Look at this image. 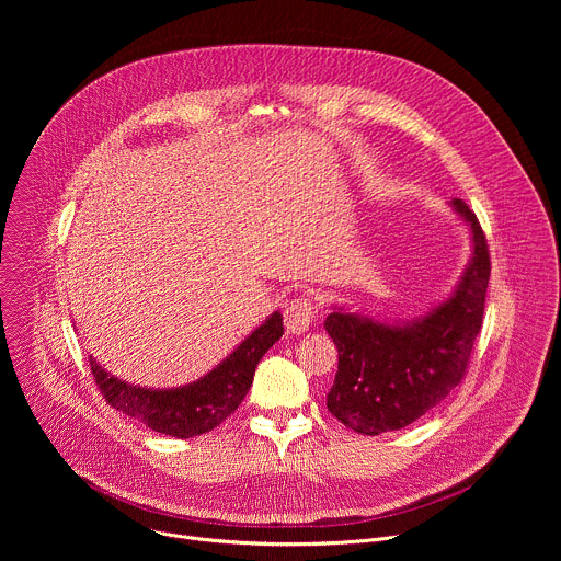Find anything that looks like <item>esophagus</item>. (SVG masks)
I'll list each match as a JSON object with an SVG mask.
<instances>
[{"mask_svg":"<svg viewBox=\"0 0 561 561\" xmlns=\"http://www.w3.org/2000/svg\"><path fill=\"white\" fill-rule=\"evenodd\" d=\"M314 314H317V304L310 297H297L284 310V324L288 333L301 335L310 329Z\"/></svg>","mask_w":561,"mask_h":561,"instance_id":"obj_1","label":"esophagus"}]
</instances>
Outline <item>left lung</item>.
Segmentation results:
<instances>
[{
	"label": "left lung",
	"instance_id": "obj_1",
	"mask_svg": "<svg viewBox=\"0 0 561 561\" xmlns=\"http://www.w3.org/2000/svg\"><path fill=\"white\" fill-rule=\"evenodd\" d=\"M450 206L470 228L472 257L448 299L399 324L344 308L327 317L324 329L340 353L327 407L355 433L373 437L413 424L466 375L484 322L491 255L466 202L453 199Z\"/></svg>",
	"mask_w": 561,
	"mask_h": 561
}]
</instances>
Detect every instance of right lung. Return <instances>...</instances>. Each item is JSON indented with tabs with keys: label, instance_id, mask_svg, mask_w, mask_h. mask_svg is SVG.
<instances>
[{
	"label": "right lung",
	"instance_id": "add662e5",
	"mask_svg": "<svg viewBox=\"0 0 561 561\" xmlns=\"http://www.w3.org/2000/svg\"><path fill=\"white\" fill-rule=\"evenodd\" d=\"M282 335L284 322L275 310L210 373L180 388L133 386L111 375L93 357L89 359L104 399L115 411L144 422L154 433L188 439L213 431L237 411L253 383L260 359Z\"/></svg>",
	"mask_w": 561,
	"mask_h": 561
}]
</instances>
